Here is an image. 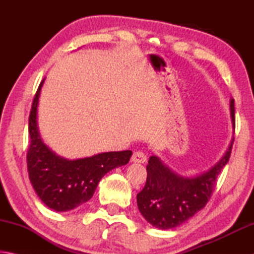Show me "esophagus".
Masks as SVG:
<instances>
[{
	"mask_svg": "<svg viewBox=\"0 0 254 254\" xmlns=\"http://www.w3.org/2000/svg\"><path fill=\"white\" fill-rule=\"evenodd\" d=\"M132 161L135 162V163H144L147 161V156H145V153L143 151H135L134 153L132 154Z\"/></svg>",
	"mask_w": 254,
	"mask_h": 254,
	"instance_id": "esophagus-1",
	"label": "esophagus"
}]
</instances>
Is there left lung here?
Wrapping results in <instances>:
<instances>
[{
    "instance_id": "left-lung-1",
    "label": "left lung",
    "mask_w": 254,
    "mask_h": 254,
    "mask_svg": "<svg viewBox=\"0 0 254 254\" xmlns=\"http://www.w3.org/2000/svg\"><path fill=\"white\" fill-rule=\"evenodd\" d=\"M231 118L235 127L234 100L230 102ZM234 139L216 165L195 177H183L163 165L156 156L149 158L147 183L136 203L140 213L150 224L161 230L182 225L205 207L216 186V179L231 156Z\"/></svg>"
}]
</instances>
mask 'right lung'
<instances>
[{"instance_id":"add662e5","label":"right lung","mask_w":254,"mask_h":254,"mask_svg":"<svg viewBox=\"0 0 254 254\" xmlns=\"http://www.w3.org/2000/svg\"><path fill=\"white\" fill-rule=\"evenodd\" d=\"M44 80L37 89L29 117L28 173L39 198L56 212H67L91 199L104 175L127 165L132 151L104 152L76 160H67L51 151L42 142L37 123L38 101Z\"/></svg>"}]
</instances>
